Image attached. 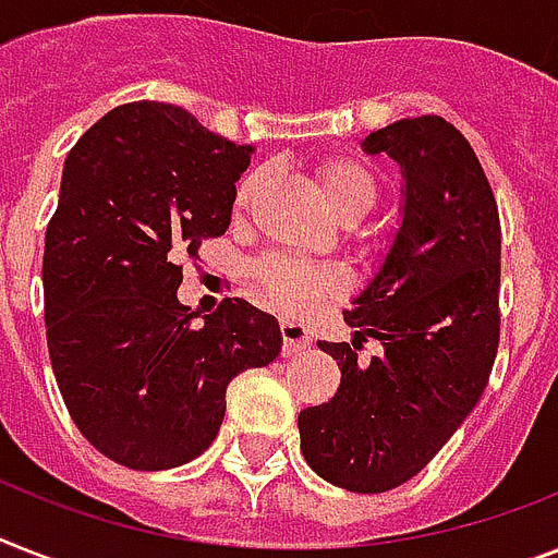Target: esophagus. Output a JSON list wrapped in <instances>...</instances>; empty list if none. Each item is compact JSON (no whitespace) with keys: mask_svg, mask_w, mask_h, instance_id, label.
Returning a JSON list of instances; mask_svg holds the SVG:
<instances>
[{"mask_svg":"<svg viewBox=\"0 0 558 558\" xmlns=\"http://www.w3.org/2000/svg\"><path fill=\"white\" fill-rule=\"evenodd\" d=\"M279 333H282L284 353L305 351V348H311V344H313V339H311V333H307V328H305V325H299V322L282 319V325H279Z\"/></svg>","mask_w":558,"mask_h":558,"instance_id":"34e87169","label":"esophagus"}]
</instances>
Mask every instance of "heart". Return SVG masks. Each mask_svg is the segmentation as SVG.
Returning <instances> with one entry per match:
<instances>
[{"label": "heart", "mask_w": 558, "mask_h": 558, "mask_svg": "<svg viewBox=\"0 0 558 558\" xmlns=\"http://www.w3.org/2000/svg\"><path fill=\"white\" fill-rule=\"evenodd\" d=\"M316 179H319L325 199L333 207V214L344 222H356L376 205L379 185L376 177L365 162L353 156H328L316 165ZM262 170H251L236 187V207L245 210L259 193ZM253 282L265 305L284 316H307L328 299H333L342 290V274L333 265L322 262L296 259V256H268L256 262L253 268Z\"/></svg>", "instance_id": "b5f03b06"}]
</instances>
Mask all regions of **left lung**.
<instances>
[{
	"mask_svg": "<svg viewBox=\"0 0 558 558\" xmlns=\"http://www.w3.org/2000/svg\"><path fill=\"white\" fill-rule=\"evenodd\" d=\"M404 168V219L344 322L353 344L319 342L342 371L328 404L299 413L307 464L353 494L416 476L487 388L499 351L501 225L471 142L448 119L393 122L365 140ZM383 342L362 360L361 342Z\"/></svg>",
	"mask_w": 558,
	"mask_h": 558,
	"instance_id": "left-lung-1",
	"label": "left lung"
}]
</instances>
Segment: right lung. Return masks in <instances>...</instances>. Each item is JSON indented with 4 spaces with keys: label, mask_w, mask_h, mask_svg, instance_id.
Wrapping results in <instances>:
<instances>
[{
    "label": "right lung",
    "mask_w": 558,
    "mask_h": 558,
    "mask_svg": "<svg viewBox=\"0 0 558 558\" xmlns=\"http://www.w3.org/2000/svg\"><path fill=\"white\" fill-rule=\"evenodd\" d=\"M251 145L185 108L128 102L68 154L45 236V328L64 408L90 445L133 471L210 448L228 385L282 351L279 322L222 299L193 322L182 262L222 236Z\"/></svg>",
    "instance_id": "right-lung-1"
}]
</instances>
